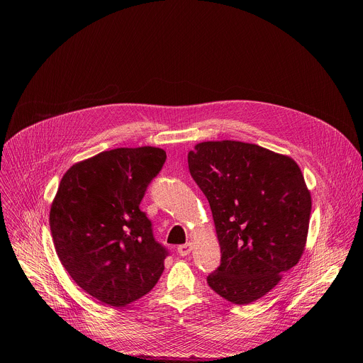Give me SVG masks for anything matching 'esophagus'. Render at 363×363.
<instances>
[{
  "mask_svg": "<svg viewBox=\"0 0 363 363\" xmlns=\"http://www.w3.org/2000/svg\"><path fill=\"white\" fill-rule=\"evenodd\" d=\"M191 250H192V244L191 242H185V244L178 247V254L185 257V255H188L191 252Z\"/></svg>",
  "mask_w": 363,
  "mask_h": 363,
  "instance_id": "obj_1",
  "label": "esophagus"
}]
</instances>
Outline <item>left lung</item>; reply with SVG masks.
I'll list each match as a JSON object with an SVG mask.
<instances>
[{"mask_svg":"<svg viewBox=\"0 0 363 363\" xmlns=\"http://www.w3.org/2000/svg\"><path fill=\"white\" fill-rule=\"evenodd\" d=\"M188 167L221 247V264L206 281L231 303L255 301L303 254L312 211L303 174L291 158L237 140L198 143Z\"/></svg>","mask_w":363,"mask_h":363,"instance_id":"1","label":"left lung"}]
</instances>
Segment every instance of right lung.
<instances>
[{
	"label": "right lung",
	"instance_id": "1",
	"mask_svg": "<svg viewBox=\"0 0 363 363\" xmlns=\"http://www.w3.org/2000/svg\"><path fill=\"white\" fill-rule=\"evenodd\" d=\"M167 161L164 149L118 147L73 165L50 210L63 267L99 301L123 307L158 283L168 250L139 205Z\"/></svg>",
	"mask_w": 363,
	"mask_h": 363
}]
</instances>
